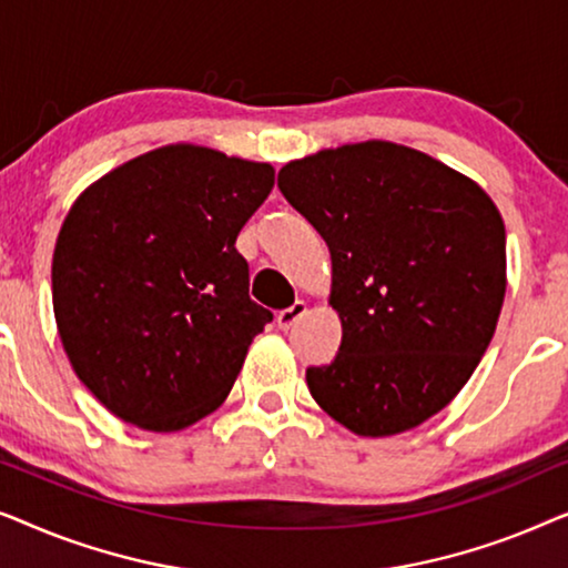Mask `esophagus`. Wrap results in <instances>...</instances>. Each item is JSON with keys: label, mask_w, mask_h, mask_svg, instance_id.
<instances>
[{"label": "esophagus", "mask_w": 568, "mask_h": 568, "mask_svg": "<svg viewBox=\"0 0 568 568\" xmlns=\"http://www.w3.org/2000/svg\"><path fill=\"white\" fill-rule=\"evenodd\" d=\"M305 313H307V302L297 300L292 307H286V310H282V313L276 315L278 328H282V331L294 328V325H297V323L302 321V315H305Z\"/></svg>", "instance_id": "obj_1"}]
</instances>
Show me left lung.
I'll return each mask as SVG.
<instances>
[{
    "label": "left lung",
    "mask_w": 568,
    "mask_h": 568,
    "mask_svg": "<svg viewBox=\"0 0 568 568\" xmlns=\"http://www.w3.org/2000/svg\"><path fill=\"white\" fill-rule=\"evenodd\" d=\"M278 191L331 251L336 359L307 367L325 414L390 437L439 414L491 344L507 235L480 189L393 142L346 144L278 170Z\"/></svg>",
    "instance_id": "1"
}]
</instances>
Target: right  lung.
<instances>
[{
	"label": "right lung",
	"mask_w": 568,
	"mask_h": 568,
	"mask_svg": "<svg viewBox=\"0 0 568 568\" xmlns=\"http://www.w3.org/2000/svg\"><path fill=\"white\" fill-rule=\"evenodd\" d=\"M274 168L193 144L92 183L61 224L53 315L77 377L123 422L178 432L222 406L274 321L235 240Z\"/></svg>",
	"instance_id": "add662e5"
}]
</instances>
